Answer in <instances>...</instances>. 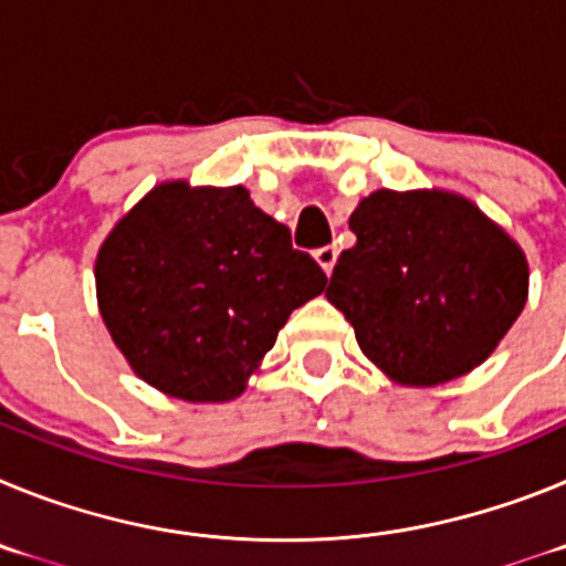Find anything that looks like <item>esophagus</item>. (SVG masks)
Instances as JSON below:
<instances>
[{
  "label": "esophagus",
  "instance_id": "esophagus-1",
  "mask_svg": "<svg viewBox=\"0 0 566 566\" xmlns=\"http://www.w3.org/2000/svg\"><path fill=\"white\" fill-rule=\"evenodd\" d=\"M337 254H339L337 247H319L317 252H314V260H317L319 266H323V272L332 274L334 263H337Z\"/></svg>",
  "mask_w": 566,
  "mask_h": 566
}]
</instances>
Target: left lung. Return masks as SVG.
<instances>
[{
  "instance_id": "1",
  "label": "left lung",
  "mask_w": 566,
  "mask_h": 566,
  "mask_svg": "<svg viewBox=\"0 0 566 566\" xmlns=\"http://www.w3.org/2000/svg\"><path fill=\"white\" fill-rule=\"evenodd\" d=\"M326 297L394 382L439 385L493 354L527 303V258L468 198L377 189L348 221Z\"/></svg>"
}]
</instances>
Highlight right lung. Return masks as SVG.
<instances>
[{"label": "right lung", "instance_id": "obj_1", "mask_svg": "<svg viewBox=\"0 0 566 566\" xmlns=\"http://www.w3.org/2000/svg\"><path fill=\"white\" fill-rule=\"evenodd\" d=\"M328 277L243 187L169 181L98 249V312L133 371L187 402H227Z\"/></svg>", "mask_w": 566, "mask_h": 566}]
</instances>
